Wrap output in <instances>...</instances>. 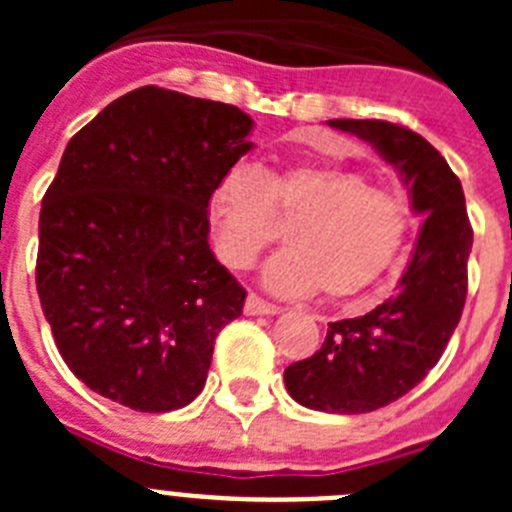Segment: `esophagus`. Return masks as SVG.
Listing matches in <instances>:
<instances>
[{"label":"esophagus","instance_id":"34e87169","mask_svg":"<svg viewBox=\"0 0 512 512\" xmlns=\"http://www.w3.org/2000/svg\"><path fill=\"white\" fill-rule=\"evenodd\" d=\"M243 310H246V315H277L279 307L271 305V302H264L259 295H253L251 292V295L246 297V307H243Z\"/></svg>","mask_w":512,"mask_h":512}]
</instances>
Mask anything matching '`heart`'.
Listing matches in <instances>:
<instances>
[{"mask_svg":"<svg viewBox=\"0 0 512 512\" xmlns=\"http://www.w3.org/2000/svg\"><path fill=\"white\" fill-rule=\"evenodd\" d=\"M220 259L248 269L279 225L289 223L287 248L264 266V284L284 297L323 289L351 297L390 269L410 225L400 194L372 187L346 166H287L264 171L235 164L220 176L210 200Z\"/></svg>","mask_w":512,"mask_h":512,"instance_id":"b5f03b06","label":"heart"}]
</instances>
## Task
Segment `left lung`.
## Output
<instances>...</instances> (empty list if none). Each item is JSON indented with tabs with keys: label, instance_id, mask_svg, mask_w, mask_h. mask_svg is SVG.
I'll list each match as a JSON object with an SVG mask.
<instances>
[{
	"label": "left lung",
	"instance_id": "obj_1",
	"mask_svg": "<svg viewBox=\"0 0 512 512\" xmlns=\"http://www.w3.org/2000/svg\"><path fill=\"white\" fill-rule=\"evenodd\" d=\"M366 140L408 187L423 217L395 295L366 315L328 323L323 348L284 369L292 400L310 410L359 415L408 395L431 372L467 300L472 225L464 189L446 158L408 128L384 120H328Z\"/></svg>",
	"mask_w": 512,
	"mask_h": 512
}]
</instances>
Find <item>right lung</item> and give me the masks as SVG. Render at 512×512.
Listing matches in <instances>:
<instances>
[{
  "label": "right lung",
  "instance_id": "obj_1",
  "mask_svg": "<svg viewBox=\"0 0 512 512\" xmlns=\"http://www.w3.org/2000/svg\"><path fill=\"white\" fill-rule=\"evenodd\" d=\"M233 104L140 87L69 140L40 207V305L89 390L140 413L200 395L246 289L210 248V197L253 148Z\"/></svg>",
  "mask_w": 512,
  "mask_h": 512
}]
</instances>
